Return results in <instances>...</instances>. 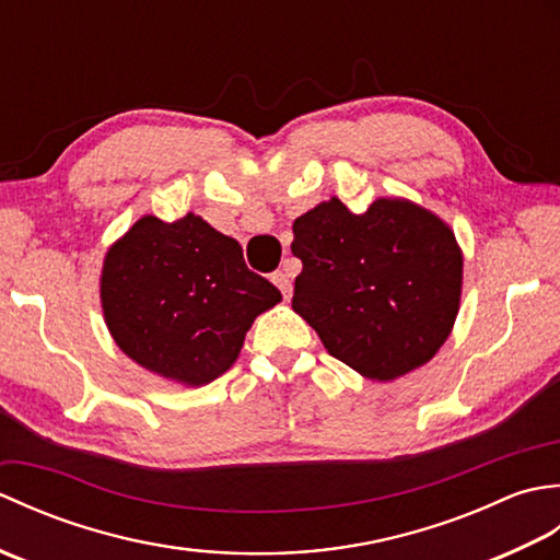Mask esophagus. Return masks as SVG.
<instances>
[{
	"label": "esophagus",
	"mask_w": 560,
	"mask_h": 560,
	"mask_svg": "<svg viewBox=\"0 0 560 560\" xmlns=\"http://www.w3.org/2000/svg\"><path fill=\"white\" fill-rule=\"evenodd\" d=\"M271 281H273V287H277V289L283 293V299L289 301V299H291V289H293L289 269H279V271H273V273H271Z\"/></svg>",
	"instance_id": "1"
}]
</instances>
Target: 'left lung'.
Segmentation results:
<instances>
[{
	"label": "left lung",
	"mask_w": 560,
	"mask_h": 560,
	"mask_svg": "<svg viewBox=\"0 0 560 560\" xmlns=\"http://www.w3.org/2000/svg\"><path fill=\"white\" fill-rule=\"evenodd\" d=\"M303 261L293 311L355 373L389 383L425 365L459 313L462 247L455 231L404 197L353 213L339 197L293 221Z\"/></svg>",
	"instance_id": "1"
}]
</instances>
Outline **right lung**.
Instances as JSON below:
<instances>
[{"mask_svg": "<svg viewBox=\"0 0 560 560\" xmlns=\"http://www.w3.org/2000/svg\"><path fill=\"white\" fill-rule=\"evenodd\" d=\"M277 303L279 289L245 267L237 241L192 211L173 223L141 217L103 257L110 337L135 363L183 387L229 371L255 317Z\"/></svg>", "mask_w": 560, "mask_h": 560, "instance_id": "obj_1", "label": "right lung"}]
</instances>
